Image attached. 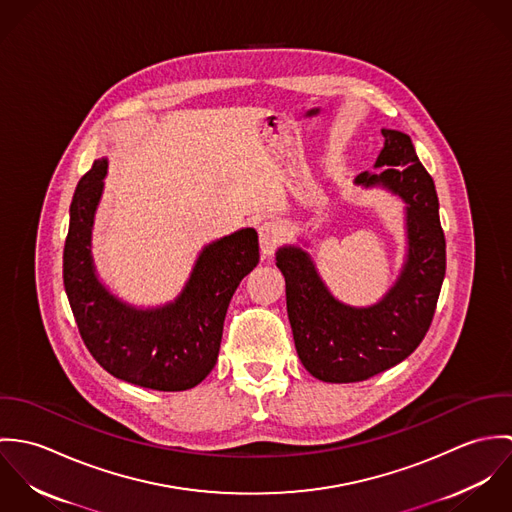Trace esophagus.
Returning a JSON list of instances; mask_svg holds the SVG:
<instances>
[{
  "label": "esophagus",
  "mask_w": 512,
  "mask_h": 512,
  "mask_svg": "<svg viewBox=\"0 0 512 512\" xmlns=\"http://www.w3.org/2000/svg\"><path fill=\"white\" fill-rule=\"evenodd\" d=\"M258 234H260V248H262V254L266 258H272L274 252L278 250V246L284 242V230L280 224L276 222H264L260 228H258Z\"/></svg>",
  "instance_id": "34e87169"
}]
</instances>
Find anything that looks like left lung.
Here are the masks:
<instances>
[{
	"label": "left lung",
	"mask_w": 512,
	"mask_h": 512,
	"mask_svg": "<svg viewBox=\"0 0 512 512\" xmlns=\"http://www.w3.org/2000/svg\"><path fill=\"white\" fill-rule=\"evenodd\" d=\"M382 136L376 171H363L355 185L382 187L406 205V256L394 286L372 305H349L327 288L305 248L276 252L297 357L323 382H361L410 357L430 329L445 276L434 179L408 134L384 128Z\"/></svg>",
	"instance_id": "obj_1"
}]
</instances>
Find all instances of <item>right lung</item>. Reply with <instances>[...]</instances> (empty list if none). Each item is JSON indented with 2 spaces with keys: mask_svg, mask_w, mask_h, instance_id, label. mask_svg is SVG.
I'll return each instance as SVG.
<instances>
[{
  "mask_svg": "<svg viewBox=\"0 0 512 512\" xmlns=\"http://www.w3.org/2000/svg\"><path fill=\"white\" fill-rule=\"evenodd\" d=\"M108 159H96L71 203L63 280L80 337L112 376L151 390L179 392L217 365L232 293L258 260V232L240 228L207 244L181 293L157 307H136L110 292L92 260V224Z\"/></svg>",
  "mask_w": 512,
  "mask_h": 512,
  "instance_id": "add662e5",
  "label": "right lung"
}]
</instances>
